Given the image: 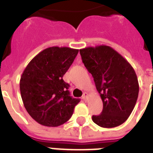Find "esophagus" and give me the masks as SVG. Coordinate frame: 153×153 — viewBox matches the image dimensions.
<instances>
[{"instance_id": "1", "label": "esophagus", "mask_w": 153, "mask_h": 153, "mask_svg": "<svg viewBox=\"0 0 153 153\" xmlns=\"http://www.w3.org/2000/svg\"><path fill=\"white\" fill-rule=\"evenodd\" d=\"M87 98H88V94L85 92V93L83 94V95H82V99H83V100H85V101H86Z\"/></svg>"}]
</instances>
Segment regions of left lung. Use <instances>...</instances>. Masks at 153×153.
I'll list each match as a JSON object with an SVG mask.
<instances>
[{
    "instance_id": "1",
    "label": "left lung",
    "mask_w": 153,
    "mask_h": 153,
    "mask_svg": "<svg viewBox=\"0 0 153 153\" xmlns=\"http://www.w3.org/2000/svg\"><path fill=\"white\" fill-rule=\"evenodd\" d=\"M79 52L103 102L102 113L93 115V121L103 128L123 124L138 98L139 84L135 71L126 59L109 46L90 47Z\"/></svg>"
}]
</instances>
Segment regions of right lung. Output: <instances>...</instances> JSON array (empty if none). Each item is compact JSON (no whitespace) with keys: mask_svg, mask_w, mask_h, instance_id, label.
Masks as SVG:
<instances>
[{"mask_svg":"<svg viewBox=\"0 0 153 153\" xmlns=\"http://www.w3.org/2000/svg\"><path fill=\"white\" fill-rule=\"evenodd\" d=\"M79 50L67 47L44 49L32 59L20 77V90L29 115L44 126L56 127L71 118L79 98L70 95L62 77Z\"/></svg>","mask_w":153,"mask_h":153,"instance_id":"1","label":"right lung"}]
</instances>
